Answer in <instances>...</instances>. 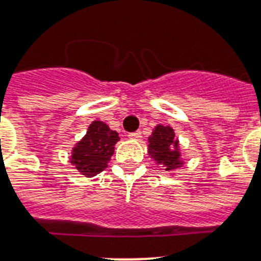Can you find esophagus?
Returning <instances> with one entry per match:
<instances>
[{
    "label": "esophagus",
    "instance_id": "esophagus-1",
    "mask_svg": "<svg viewBox=\"0 0 261 261\" xmlns=\"http://www.w3.org/2000/svg\"><path fill=\"white\" fill-rule=\"evenodd\" d=\"M128 138L130 139H135V141H139L142 138L141 131H134V133H128Z\"/></svg>",
    "mask_w": 261,
    "mask_h": 261
}]
</instances>
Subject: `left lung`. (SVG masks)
Segmentation results:
<instances>
[{"label": "left lung", "instance_id": "obj_1", "mask_svg": "<svg viewBox=\"0 0 261 261\" xmlns=\"http://www.w3.org/2000/svg\"><path fill=\"white\" fill-rule=\"evenodd\" d=\"M148 142V152L158 163L166 168V171H172L183 164L179 159V142L175 139V133L170 126L159 124L155 127Z\"/></svg>", "mask_w": 261, "mask_h": 261}]
</instances>
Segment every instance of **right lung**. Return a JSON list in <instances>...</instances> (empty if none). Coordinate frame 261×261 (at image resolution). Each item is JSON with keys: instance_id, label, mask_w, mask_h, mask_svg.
<instances>
[{"instance_id": "add662e5", "label": "right lung", "mask_w": 261, "mask_h": 261, "mask_svg": "<svg viewBox=\"0 0 261 261\" xmlns=\"http://www.w3.org/2000/svg\"><path fill=\"white\" fill-rule=\"evenodd\" d=\"M118 141L117 131L110 130V127L100 120H94L82 141L74 147L70 162L87 178L95 176L107 167Z\"/></svg>"}]
</instances>
